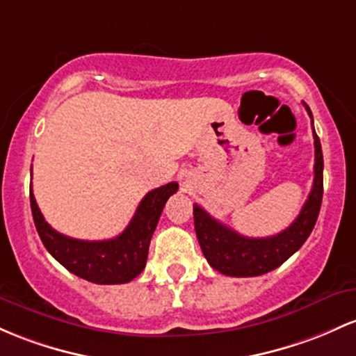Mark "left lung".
<instances>
[{"label":"left lung","mask_w":356,"mask_h":356,"mask_svg":"<svg viewBox=\"0 0 356 356\" xmlns=\"http://www.w3.org/2000/svg\"><path fill=\"white\" fill-rule=\"evenodd\" d=\"M306 111L312 113L304 103ZM314 136V182L309 197L304 202L299 216L289 228L267 238H248L214 220L201 206L194 204V228L206 260L214 270L229 277H257L282 265L294 255L311 235L318 220L323 201V150L321 142Z\"/></svg>","instance_id":"obj_1"}]
</instances>
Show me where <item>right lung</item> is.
I'll return each instance as SVG.
<instances>
[{
    "label": "right lung",
    "instance_id": "right-lung-1",
    "mask_svg": "<svg viewBox=\"0 0 356 356\" xmlns=\"http://www.w3.org/2000/svg\"><path fill=\"white\" fill-rule=\"evenodd\" d=\"M177 182L150 191L136 208L130 225L116 238L101 241L76 240L56 232L44 220L30 186V206L42 243L58 264L69 272L92 284H127L142 273L147 264L148 247L163 206L177 193Z\"/></svg>",
    "mask_w": 356,
    "mask_h": 356
}]
</instances>
